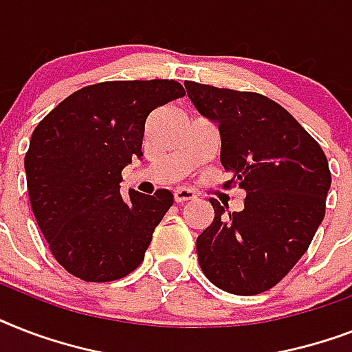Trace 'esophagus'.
Here are the masks:
<instances>
[{"instance_id":"obj_1","label":"esophagus","mask_w":352,"mask_h":352,"mask_svg":"<svg viewBox=\"0 0 352 352\" xmlns=\"http://www.w3.org/2000/svg\"><path fill=\"white\" fill-rule=\"evenodd\" d=\"M195 197H197V195H195V192H192L190 188H177L175 192H173L175 203H186V201H193Z\"/></svg>"}]
</instances>
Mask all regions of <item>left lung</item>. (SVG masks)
<instances>
[{"mask_svg":"<svg viewBox=\"0 0 352 352\" xmlns=\"http://www.w3.org/2000/svg\"><path fill=\"white\" fill-rule=\"evenodd\" d=\"M184 85L195 109L219 126L221 164L232 173L225 188L246 192L241 212L226 214L210 201L215 217L197 237L199 265L221 290L261 294L300 261L323 221L327 157L278 102L250 91Z\"/></svg>","mask_w":352,"mask_h":352,"instance_id":"8db88e82","label":"left lung"}]
</instances>
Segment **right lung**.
I'll list each match as a JSON object with an SVG mask.
<instances>
[{
    "label": "right lung",
    "mask_w": 352,
    "mask_h": 352,
    "mask_svg": "<svg viewBox=\"0 0 352 352\" xmlns=\"http://www.w3.org/2000/svg\"><path fill=\"white\" fill-rule=\"evenodd\" d=\"M184 96L175 80H118L74 91L36 126L25 155L30 206L52 256L74 278L106 283L142 263L173 204L170 190L120 195L142 157L146 118Z\"/></svg>",
    "instance_id": "add662e5"
}]
</instances>
